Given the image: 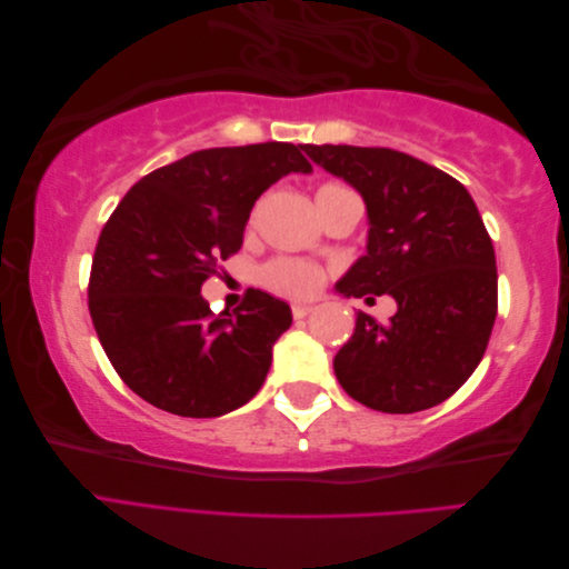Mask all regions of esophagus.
Segmentation results:
<instances>
[{"label": "esophagus", "instance_id": "esophagus-1", "mask_svg": "<svg viewBox=\"0 0 569 569\" xmlns=\"http://www.w3.org/2000/svg\"><path fill=\"white\" fill-rule=\"evenodd\" d=\"M310 312H312V306H306V303H296V306H293V318H296V320L308 318Z\"/></svg>", "mask_w": 569, "mask_h": 569}]
</instances>
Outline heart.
<instances>
[{
	"instance_id": "b5f03b06",
	"label": "heart",
	"mask_w": 569,
	"mask_h": 569,
	"mask_svg": "<svg viewBox=\"0 0 569 569\" xmlns=\"http://www.w3.org/2000/svg\"><path fill=\"white\" fill-rule=\"evenodd\" d=\"M340 186H322L320 190H332ZM318 190V192H320ZM261 281L266 288H271L273 293L303 300L316 296L325 281V273L320 266L300 259H273L261 269Z\"/></svg>"
}]
</instances>
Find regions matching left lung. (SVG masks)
<instances>
[{"instance_id":"1","label":"left lung","mask_w":569,"mask_h":569,"mask_svg":"<svg viewBox=\"0 0 569 569\" xmlns=\"http://www.w3.org/2000/svg\"><path fill=\"white\" fill-rule=\"evenodd\" d=\"M300 149L367 204V253L335 293H386L398 306L389 325L357 312L352 340L335 357L337 381L381 413L442 403L479 367L497 320V257L475 200L459 180L401 151Z\"/></svg>"}]
</instances>
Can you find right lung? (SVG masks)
Here are the masks:
<instances>
[{"label":"right lung","mask_w":569,"mask_h":569,"mask_svg":"<svg viewBox=\"0 0 569 569\" xmlns=\"http://www.w3.org/2000/svg\"><path fill=\"white\" fill-rule=\"evenodd\" d=\"M286 141L188 153L131 188L107 220L90 273V316L112 367L143 401L186 418L249 403L291 328L286 300L251 288L234 312L200 296L239 251L253 202L288 173H312Z\"/></svg>","instance_id":"obj_1"}]
</instances>
